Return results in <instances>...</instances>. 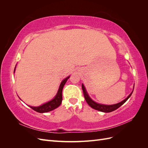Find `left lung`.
I'll list each match as a JSON object with an SVG mask.
<instances>
[{
    "mask_svg": "<svg viewBox=\"0 0 148 148\" xmlns=\"http://www.w3.org/2000/svg\"><path fill=\"white\" fill-rule=\"evenodd\" d=\"M82 89L83 91L85 100H86L88 105L91 107H92V109L102 112H112L116 109H117L119 107H120L121 106L123 105L124 103L129 99V97L131 96V95L133 93V90L132 92L130 94L126 99H125L122 101L117 103V104H112V105H106V104H99V103H97L95 101H94L91 99V98L89 97L88 93L86 89V88L84 87L83 84H82ZM133 89H134V86H133Z\"/></svg>",
    "mask_w": 148,
    "mask_h": 148,
    "instance_id": "1",
    "label": "left lung"
}]
</instances>
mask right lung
<instances>
[{"label": "right lung", "instance_id": "right-lung-1", "mask_svg": "<svg viewBox=\"0 0 148 148\" xmlns=\"http://www.w3.org/2000/svg\"><path fill=\"white\" fill-rule=\"evenodd\" d=\"M15 69H16V66L15 67V69H14V73L15 71ZM70 76H69L68 77H66L64 79L62 80V82H61L59 86V89H58L57 95L52 100L49 101L46 103H44V104H42L41 106H39L38 107H33L30 106H28L31 107L32 109H33L34 110L36 111L39 113L48 112H50L51 110H53V109L57 108L58 107L60 106L62 101V90H63V88L67 80H68V79L70 78Z\"/></svg>", "mask_w": 148, "mask_h": 148}]
</instances>
